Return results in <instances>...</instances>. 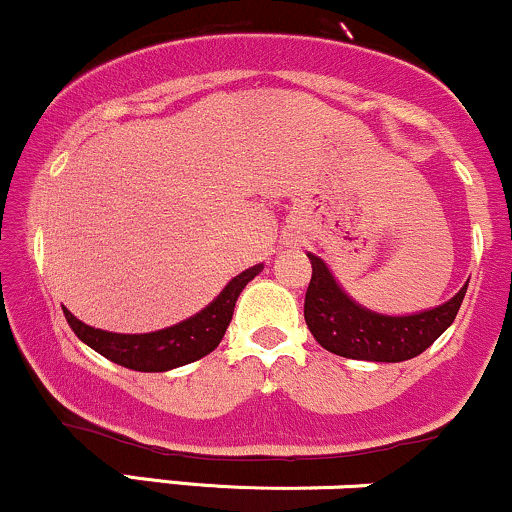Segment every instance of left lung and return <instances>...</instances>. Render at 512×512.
<instances>
[{
	"label": "left lung",
	"mask_w": 512,
	"mask_h": 512,
	"mask_svg": "<svg viewBox=\"0 0 512 512\" xmlns=\"http://www.w3.org/2000/svg\"><path fill=\"white\" fill-rule=\"evenodd\" d=\"M308 257L313 276L305 291V325L322 349L356 361L399 363L424 354L452 325L467 293L464 284L457 296L433 310L404 317L378 315L351 301L320 257Z\"/></svg>",
	"instance_id": "left-lung-1"
}]
</instances>
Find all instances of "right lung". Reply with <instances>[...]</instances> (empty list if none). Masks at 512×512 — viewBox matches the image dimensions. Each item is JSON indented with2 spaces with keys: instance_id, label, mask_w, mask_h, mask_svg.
Wrapping results in <instances>:
<instances>
[{
  "instance_id": "add662e5",
  "label": "right lung",
  "mask_w": 512,
  "mask_h": 512,
  "mask_svg": "<svg viewBox=\"0 0 512 512\" xmlns=\"http://www.w3.org/2000/svg\"><path fill=\"white\" fill-rule=\"evenodd\" d=\"M260 272L262 264L245 269L243 274L231 279V284L202 313L158 332L115 334L96 330V327H88L81 320H76L67 308H64V317H67L76 337L91 346L93 351L108 358V361L129 370H142V373H163V370L199 361V358L211 354L219 346L223 334H226V327L231 325L233 308H236L240 291Z\"/></svg>"
}]
</instances>
